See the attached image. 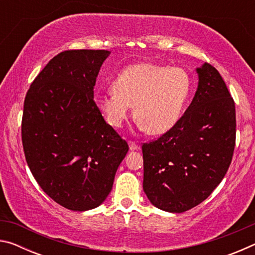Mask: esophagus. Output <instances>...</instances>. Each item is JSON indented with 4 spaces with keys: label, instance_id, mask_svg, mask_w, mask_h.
<instances>
[{
    "label": "esophagus",
    "instance_id": "34e87169",
    "mask_svg": "<svg viewBox=\"0 0 255 255\" xmlns=\"http://www.w3.org/2000/svg\"><path fill=\"white\" fill-rule=\"evenodd\" d=\"M128 145H129V149H130V150H136V149L139 148V146H138L135 143V141H132V140H129L128 141Z\"/></svg>",
    "mask_w": 255,
    "mask_h": 255
}]
</instances>
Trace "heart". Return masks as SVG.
I'll return each mask as SVG.
<instances>
[{
    "label": "heart",
    "instance_id": "1",
    "mask_svg": "<svg viewBox=\"0 0 255 255\" xmlns=\"http://www.w3.org/2000/svg\"><path fill=\"white\" fill-rule=\"evenodd\" d=\"M191 89V77L183 68L139 63L124 68L112 83L114 91L94 101L109 126L122 127L133 106L139 128L161 135L180 120Z\"/></svg>",
    "mask_w": 255,
    "mask_h": 255
}]
</instances>
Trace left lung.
<instances>
[{
	"label": "left lung",
	"instance_id": "obj_1",
	"mask_svg": "<svg viewBox=\"0 0 255 255\" xmlns=\"http://www.w3.org/2000/svg\"><path fill=\"white\" fill-rule=\"evenodd\" d=\"M191 105L170 130L141 146L143 189L157 208L183 213L210 196L230 167L236 139L235 103L219 72L197 68Z\"/></svg>",
	"mask_w": 255,
	"mask_h": 255
}]
</instances>
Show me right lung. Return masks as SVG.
Returning <instances> with one entry per match:
<instances>
[{"instance_id": "right-lung-1", "label": "right lung", "mask_w": 255, "mask_h": 255, "mask_svg": "<svg viewBox=\"0 0 255 255\" xmlns=\"http://www.w3.org/2000/svg\"><path fill=\"white\" fill-rule=\"evenodd\" d=\"M108 50H65L30 85L21 137L25 161L40 188L74 211L109 195L128 144L103 119L93 88Z\"/></svg>"}]
</instances>
